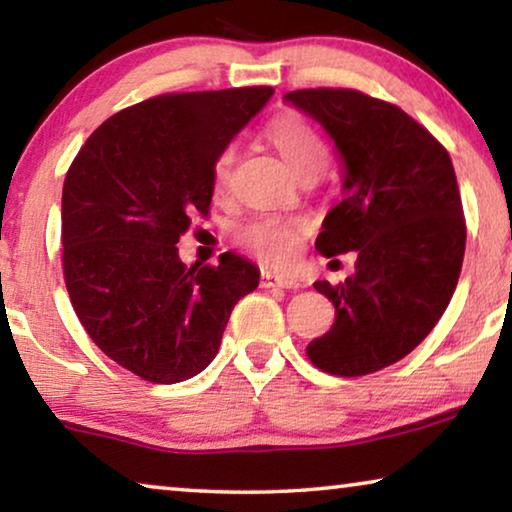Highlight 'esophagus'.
<instances>
[{"label":"esophagus","mask_w":512,"mask_h":512,"mask_svg":"<svg viewBox=\"0 0 512 512\" xmlns=\"http://www.w3.org/2000/svg\"><path fill=\"white\" fill-rule=\"evenodd\" d=\"M262 285L264 287H283V290H297L301 285L294 276H285V273H276V271H262Z\"/></svg>","instance_id":"1"}]
</instances>
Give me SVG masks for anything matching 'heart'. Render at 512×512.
I'll return each mask as SVG.
<instances>
[{"label":"heart","instance_id":"obj_1","mask_svg":"<svg viewBox=\"0 0 512 512\" xmlns=\"http://www.w3.org/2000/svg\"><path fill=\"white\" fill-rule=\"evenodd\" d=\"M266 139L273 143L299 178H318L329 162V148L315 127L299 115H280L266 127ZM234 167V148H225L213 164L215 192H225ZM301 225L294 220L257 218L239 229V241L262 262L287 264L297 253Z\"/></svg>","mask_w":512,"mask_h":512}]
</instances>
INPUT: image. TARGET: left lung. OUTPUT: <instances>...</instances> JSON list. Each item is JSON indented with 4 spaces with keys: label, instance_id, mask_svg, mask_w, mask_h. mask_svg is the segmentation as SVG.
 Instances as JSON below:
<instances>
[{
    "label": "left lung",
    "instance_id": "1",
    "mask_svg": "<svg viewBox=\"0 0 512 512\" xmlns=\"http://www.w3.org/2000/svg\"><path fill=\"white\" fill-rule=\"evenodd\" d=\"M285 102L320 122L343 171V199L322 220L315 248L355 250V273L315 290L336 320L308 343L334 376H366L420 345L455 294L466 222L450 155L399 106L357 90H297Z\"/></svg>",
    "mask_w": 512,
    "mask_h": 512
}]
</instances>
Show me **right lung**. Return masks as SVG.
<instances>
[{
  "label": "right lung",
  "instance_id": "right-lung-1",
  "mask_svg": "<svg viewBox=\"0 0 512 512\" xmlns=\"http://www.w3.org/2000/svg\"><path fill=\"white\" fill-rule=\"evenodd\" d=\"M273 88L162 95L115 113L85 141L62 190L64 280L104 355L150 383H181L218 355L232 308L259 285L250 259L178 257L208 213L213 164Z\"/></svg>",
  "mask_w": 512,
  "mask_h": 512
}]
</instances>
